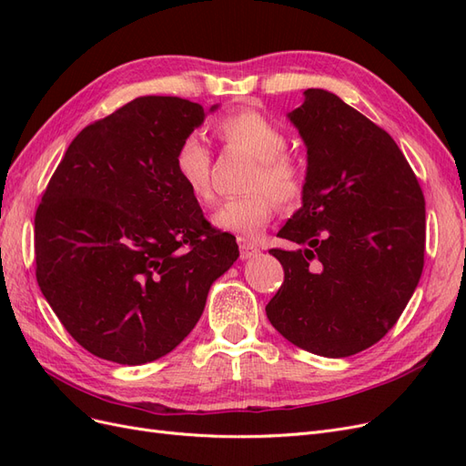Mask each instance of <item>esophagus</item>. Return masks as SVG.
Masks as SVG:
<instances>
[{
    "instance_id": "esophagus-1",
    "label": "esophagus",
    "mask_w": 466,
    "mask_h": 466,
    "mask_svg": "<svg viewBox=\"0 0 466 466\" xmlns=\"http://www.w3.org/2000/svg\"><path fill=\"white\" fill-rule=\"evenodd\" d=\"M238 248H241V258L243 260H248V258H252L260 252L258 245L248 241V238H238Z\"/></svg>"
}]
</instances>
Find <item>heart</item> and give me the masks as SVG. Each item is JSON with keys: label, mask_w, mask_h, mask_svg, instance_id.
<instances>
[{"label": "heart", "mask_w": 466, "mask_h": 466, "mask_svg": "<svg viewBox=\"0 0 466 466\" xmlns=\"http://www.w3.org/2000/svg\"><path fill=\"white\" fill-rule=\"evenodd\" d=\"M221 142L257 159L248 188L252 192L225 200L211 214V223L221 231L243 237L258 235L281 206H293L305 190V168L288 153V136L276 122L257 110H238L216 122ZM175 173L182 187L198 204L214 200L211 155L200 136L188 134L175 151Z\"/></svg>", "instance_id": "b5f03b06"}]
</instances>
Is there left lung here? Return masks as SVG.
I'll return each instance as SVG.
<instances>
[{
    "mask_svg": "<svg viewBox=\"0 0 466 466\" xmlns=\"http://www.w3.org/2000/svg\"><path fill=\"white\" fill-rule=\"evenodd\" d=\"M288 118L307 146L303 206L279 229L298 250L272 248L284 284L266 305L295 346L348 358L379 342L418 286L426 202L394 139L324 89H307Z\"/></svg>",
    "mask_w": 466,
    "mask_h": 466,
    "instance_id": "left-lung-1",
    "label": "left lung"
}]
</instances>
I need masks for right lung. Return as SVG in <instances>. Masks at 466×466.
<instances>
[{
  "mask_svg": "<svg viewBox=\"0 0 466 466\" xmlns=\"http://www.w3.org/2000/svg\"><path fill=\"white\" fill-rule=\"evenodd\" d=\"M204 116L187 98L137 96L76 136L42 194L36 281L96 358L139 365L168 354L238 258L235 237L211 228L175 173L178 144Z\"/></svg>",
  "mask_w": 466,
  "mask_h": 466,
  "instance_id": "1",
  "label": "right lung"
}]
</instances>
